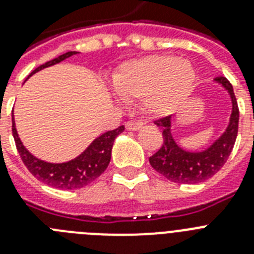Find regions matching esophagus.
<instances>
[{"instance_id": "34e87169", "label": "esophagus", "mask_w": 254, "mask_h": 254, "mask_svg": "<svg viewBox=\"0 0 254 254\" xmlns=\"http://www.w3.org/2000/svg\"><path fill=\"white\" fill-rule=\"evenodd\" d=\"M144 123L141 121H128L126 123V128L129 129V131H136V129H140L142 127Z\"/></svg>"}]
</instances>
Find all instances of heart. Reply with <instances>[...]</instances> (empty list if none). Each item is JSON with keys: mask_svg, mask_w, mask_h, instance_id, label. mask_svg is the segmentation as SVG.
Segmentation results:
<instances>
[{"mask_svg": "<svg viewBox=\"0 0 254 254\" xmlns=\"http://www.w3.org/2000/svg\"><path fill=\"white\" fill-rule=\"evenodd\" d=\"M195 79L191 65L172 56H146L127 62L113 75L123 99H141L153 114L172 112L185 100Z\"/></svg>", "mask_w": 254, "mask_h": 254, "instance_id": "1", "label": "heart"}]
</instances>
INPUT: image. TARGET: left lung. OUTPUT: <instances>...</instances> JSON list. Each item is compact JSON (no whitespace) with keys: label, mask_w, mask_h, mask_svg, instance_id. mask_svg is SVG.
Listing matches in <instances>:
<instances>
[{"label":"left lung","mask_w":254,"mask_h":254,"mask_svg":"<svg viewBox=\"0 0 254 254\" xmlns=\"http://www.w3.org/2000/svg\"><path fill=\"white\" fill-rule=\"evenodd\" d=\"M216 81L220 82L231 96L233 113L230 125L226 132L212 145L211 148L201 153H189L180 148L171 135V117H163L154 123L159 126L163 135V144L159 150L149 158L151 167L172 183L199 184L211 179L226 163L238 136L239 126V108L234 94L233 86L226 77L218 75Z\"/></svg>","instance_id":"obj_1"}]
</instances>
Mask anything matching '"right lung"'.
Here are the masks:
<instances>
[{"mask_svg":"<svg viewBox=\"0 0 254 254\" xmlns=\"http://www.w3.org/2000/svg\"><path fill=\"white\" fill-rule=\"evenodd\" d=\"M74 54L77 53L69 51V53L58 56L56 59L50 60V62L40 65L38 68H36L30 73L29 77L34 74L36 71L50 66V65L58 64V63L63 62ZM123 129H125V126H119L118 128L105 132L101 136H99L79 157L70 160V162H66V163L54 164L37 159L24 148L18 133H16L14 116H12V136H14L15 145H16V149H18L24 166L27 167L28 171L38 181H42L43 184L53 186L56 189H79V188L88 185L100 176L110 162L113 142H114L117 136L121 132H123Z\"/></svg>","mask_w":254,"mask_h":254,"instance_id":"obj_1","label":"right lung"}]
</instances>
